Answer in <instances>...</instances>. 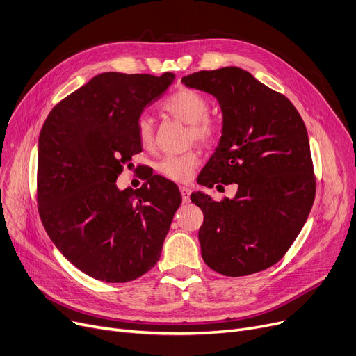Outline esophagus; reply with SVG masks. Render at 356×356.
Segmentation results:
<instances>
[{
	"instance_id": "obj_1",
	"label": "esophagus",
	"mask_w": 356,
	"mask_h": 356,
	"mask_svg": "<svg viewBox=\"0 0 356 356\" xmlns=\"http://www.w3.org/2000/svg\"><path fill=\"white\" fill-rule=\"evenodd\" d=\"M180 193H181L183 203L191 202V189L189 188H186V186H180Z\"/></svg>"
}]
</instances>
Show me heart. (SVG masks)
I'll return each mask as SVG.
<instances>
[{
	"mask_svg": "<svg viewBox=\"0 0 356 356\" xmlns=\"http://www.w3.org/2000/svg\"><path fill=\"white\" fill-rule=\"evenodd\" d=\"M163 111L173 118L189 125V140L211 144L218 138L219 128L213 120L208 117L209 102L202 93L193 89H180L168 97L163 105ZM137 137L144 148L154 144V121L152 117L141 115L136 124ZM199 164V154L193 149L183 154L165 156L159 164L157 170L164 177L175 181H188Z\"/></svg>",
	"mask_w": 356,
	"mask_h": 356,
	"instance_id": "b5f03b06",
	"label": "heart"
}]
</instances>
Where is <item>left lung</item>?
<instances>
[{"mask_svg":"<svg viewBox=\"0 0 356 356\" xmlns=\"http://www.w3.org/2000/svg\"><path fill=\"white\" fill-rule=\"evenodd\" d=\"M181 82L211 93L222 111V136L199 183L238 186L222 202L192 193L203 212L202 258L228 277L263 271L289 251L314 200L306 125L284 95L241 67L200 70Z\"/></svg>","mask_w":356,"mask_h":356,"instance_id":"8db88e82","label":"left lung"}]
</instances>
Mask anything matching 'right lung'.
Masks as SVG:
<instances>
[{
  "mask_svg": "<svg viewBox=\"0 0 356 356\" xmlns=\"http://www.w3.org/2000/svg\"><path fill=\"white\" fill-rule=\"evenodd\" d=\"M175 73L105 72L60 101L39 137L37 200L43 227L63 257L105 283H127L160 258L181 196L153 176L120 191L124 164L141 152L136 124Z\"/></svg>",
  "mask_w": 356,
  "mask_h": 356,
  "instance_id": "add662e5",
  "label": "right lung"
}]
</instances>
